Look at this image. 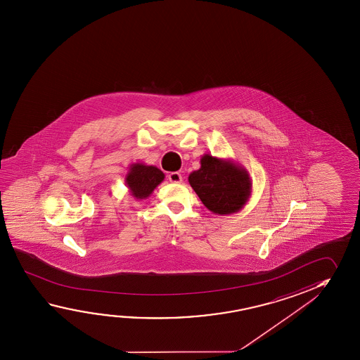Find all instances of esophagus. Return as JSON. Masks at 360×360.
<instances>
[{
  "mask_svg": "<svg viewBox=\"0 0 360 360\" xmlns=\"http://www.w3.org/2000/svg\"><path fill=\"white\" fill-rule=\"evenodd\" d=\"M168 179H169V182L172 183H181L182 182V176H181V173H178V172H172L168 174Z\"/></svg>",
  "mask_w": 360,
  "mask_h": 360,
  "instance_id": "34e87169",
  "label": "esophagus"
}]
</instances>
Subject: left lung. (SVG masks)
<instances>
[{"mask_svg":"<svg viewBox=\"0 0 360 360\" xmlns=\"http://www.w3.org/2000/svg\"><path fill=\"white\" fill-rule=\"evenodd\" d=\"M188 182L202 203L216 214L241 211L252 192V181L245 167L211 154L202 155L200 168L189 174Z\"/></svg>","mask_w":360,"mask_h":360,"instance_id":"left-lung-1","label":"left lung"}]
</instances>
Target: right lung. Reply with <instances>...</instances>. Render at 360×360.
Instances as JSON below:
<instances>
[{"mask_svg": "<svg viewBox=\"0 0 360 360\" xmlns=\"http://www.w3.org/2000/svg\"><path fill=\"white\" fill-rule=\"evenodd\" d=\"M163 181L165 173L160 168L144 163L130 165L129 171L125 176V184L129 189L130 195L139 200L148 198Z\"/></svg>", "mask_w": 360, "mask_h": 360, "instance_id": "1", "label": "right lung"}]
</instances>
